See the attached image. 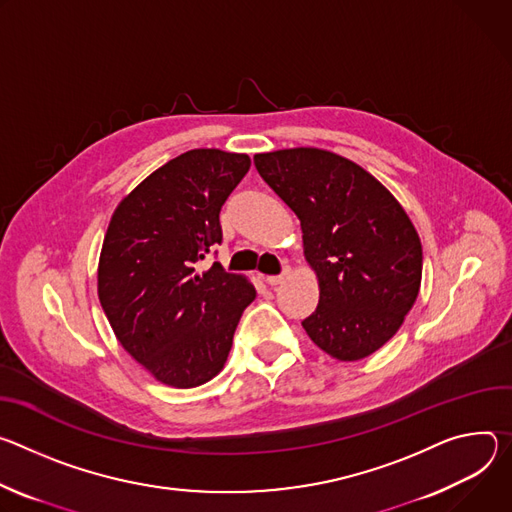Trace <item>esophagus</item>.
I'll return each instance as SVG.
<instances>
[{"mask_svg":"<svg viewBox=\"0 0 512 512\" xmlns=\"http://www.w3.org/2000/svg\"><path fill=\"white\" fill-rule=\"evenodd\" d=\"M291 272H289V268H285L282 270V274H278V276H266V285H270V287H278V285H282V282L287 280V276H289Z\"/></svg>","mask_w":512,"mask_h":512,"instance_id":"esophagus-1","label":"esophagus"}]
</instances>
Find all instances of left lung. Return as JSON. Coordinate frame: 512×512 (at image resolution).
Masks as SVG:
<instances>
[{
	"label": "left lung",
	"instance_id": "left-lung-1",
	"mask_svg": "<svg viewBox=\"0 0 512 512\" xmlns=\"http://www.w3.org/2000/svg\"><path fill=\"white\" fill-rule=\"evenodd\" d=\"M266 185L301 221L319 280V305L303 321L313 344L356 362L399 331L423 270L421 240L390 191L356 162L319 148L254 156Z\"/></svg>",
	"mask_w": 512,
	"mask_h": 512
}]
</instances>
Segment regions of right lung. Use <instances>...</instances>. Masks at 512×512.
Wrapping results in <instances>:
<instances>
[{
  "mask_svg": "<svg viewBox=\"0 0 512 512\" xmlns=\"http://www.w3.org/2000/svg\"><path fill=\"white\" fill-rule=\"evenodd\" d=\"M250 168L248 154L189 150L144 179L113 211L97 293L124 350L156 380L193 388L217 376L244 309L256 299L246 276L219 262V211Z\"/></svg>",
  "mask_w": 512,
  "mask_h": 512,
  "instance_id": "right-lung-1",
  "label": "right lung"
}]
</instances>
